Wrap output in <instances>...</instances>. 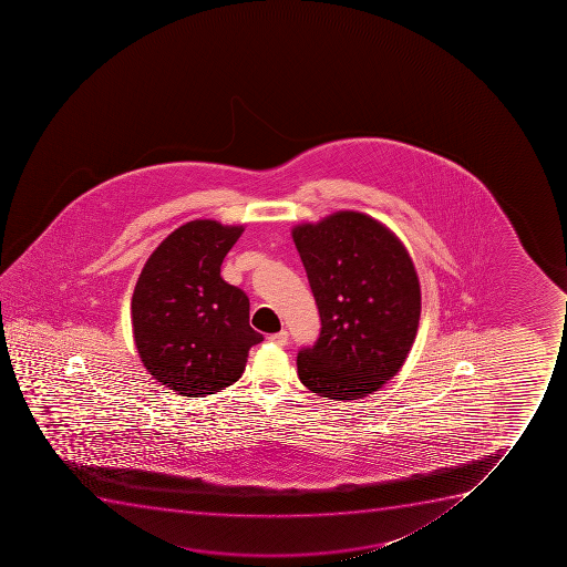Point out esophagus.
<instances>
[{"instance_id": "obj_1", "label": "esophagus", "mask_w": 567, "mask_h": 567, "mask_svg": "<svg viewBox=\"0 0 567 567\" xmlns=\"http://www.w3.org/2000/svg\"><path fill=\"white\" fill-rule=\"evenodd\" d=\"M268 340L269 342L275 343V346H279V348H285L288 343V332H275V334H269Z\"/></svg>"}]
</instances>
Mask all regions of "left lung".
Listing matches in <instances>:
<instances>
[{
	"mask_svg": "<svg viewBox=\"0 0 567 567\" xmlns=\"http://www.w3.org/2000/svg\"><path fill=\"white\" fill-rule=\"evenodd\" d=\"M321 332L298 354L299 381L337 401L368 398L403 368L420 326L417 271L379 219L338 210L292 229Z\"/></svg>",
	"mask_w": 567,
	"mask_h": 567,
	"instance_id": "1",
	"label": "left lung"
}]
</instances>
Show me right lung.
I'll use <instances>...</instances> for the list:
<instances>
[{
    "instance_id": "1",
    "label": "right lung",
    "mask_w": 567,
    "mask_h": 567,
    "mask_svg": "<svg viewBox=\"0 0 567 567\" xmlns=\"http://www.w3.org/2000/svg\"><path fill=\"white\" fill-rule=\"evenodd\" d=\"M244 225L194 219L150 255L131 299L133 338L155 381L185 398L235 384L262 342L249 326V299L219 268Z\"/></svg>"
}]
</instances>
